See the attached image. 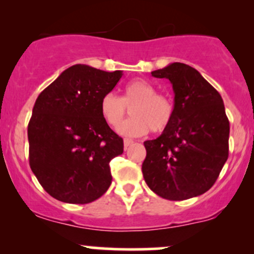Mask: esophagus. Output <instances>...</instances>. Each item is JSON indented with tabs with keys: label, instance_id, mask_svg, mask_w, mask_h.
<instances>
[{
	"label": "esophagus",
	"instance_id": "1",
	"mask_svg": "<svg viewBox=\"0 0 254 254\" xmlns=\"http://www.w3.org/2000/svg\"><path fill=\"white\" fill-rule=\"evenodd\" d=\"M132 143H134V141H132V140H130V139H124V147H125V148H127L130 145H132Z\"/></svg>",
	"mask_w": 254,
	"mask_h": 254
}]
</instances>
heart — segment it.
I'll list each match as a JSON object with an SVG mask.
<instances>
[{
    "instance_id": "obj_1",
    "label": "heart",
    "mask_w": 254,
    "mask_h": 254,
    "mask_svg": "<svg viewBox=\"0 0 254 254\" xmlns=\"http://www.w3.org/2000/svg\"><path fill=\"white\" fill-rule=\"evenodd\" d=\"M130 108L133 117L121 122ZM101 114L107 124L118 127L124 136L136 137L148 131L162 132L175 117V104L167 96L157 93V88L145 79H134L124 87L122 97L107 93L101 99Z\"/></svg>"
}]
</instances>
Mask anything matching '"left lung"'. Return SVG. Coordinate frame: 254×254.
Returning <instances> with one entry per match:
<instances>
[{"instance_id":"1","label":"left lung","mask_w":254,"mask_h":254,"mask_svg":"<svg viewBox=\"0 0 254 254\" xmlns=\"http://www.w3.org/2000/svg\"><path fill=\"white\" fill-rule=\"evenodd\" d=\"M151 75L172 83L175 117L157 139L143 142V178L163 199L198 196L214 186L229 157L230 123L224 101L195 68L186 64L173 63Z\"/></svg>"}]
</instances>
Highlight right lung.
<instances>
[{
	"mask_svg": "<svg viewBox=\"0 0 254 254\" xmlns=\"http://www.w3.org/2000/svg\"><path fill=\"white\" fill-rule=\"evenodd\" d=\"M122 75L78 64L38 96L28 124L29 165L53 198L88 204L108 190L109 162L124 142L102 117L101 99Z\"/></svg>",
	"mask_w": 254,
	"mask_h": 254,
	"instance_id": "right-lung-1",
	"label": "right lung"
}]
</instances>
